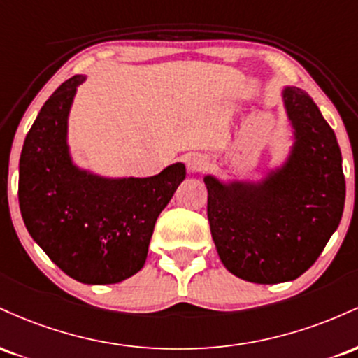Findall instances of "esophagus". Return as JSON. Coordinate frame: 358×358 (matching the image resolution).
Listing matches in <instances>:
<instances>
[{
	"label": "esophagus",
	"mask_w": 358,
	"mask_h": 358,
	"mask_svg": "<svg viewBox=\"0 0 358 358\" xmlns=\"http://www.w3.org/2000/svg\"><path fill=\"white\" fill-rule=\"evenodd\" d=\"M187 166H188V170L195 171V173H196V171H203L205 168L208 166L207 156H203V155H192L190 158H188Z\"/></svg>",
	"instance_id": "esophagus-1"
}]
</instances>
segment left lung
<instances>
[{"label":"left lung","mask_w":358,"mask_h":358,"mask_svg":"<svg viewBox=\"0 0 358 358\" xmlns=\"http://www.w3.org/2000/svg\"><path fill=\"white\" fill-rule=\"evenodd\" d=\"M294 127L285 168L261 185H222L205 176L207 215L220 261L234 276L257 285L293 281L315 264L338 227L345 205L342 153L313 99L286 87Z\"/></svg>","instance_id":"left-lung-1"}]
</instances>
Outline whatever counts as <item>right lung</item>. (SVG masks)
Returning <instances> with one entry per match:
<instances>
[{"mask_svg":"<svg viewBox=\"0 0 358 358\" xmlns=\"http://www.w3.org/2000/svg\"><path fill=\"white\" fill-rule=\"evenodd\" d=\"M82 80H65L28 131L18 202L27 231L67 276L84 285H114L145 266L156 219L185 180V165L124 180L99 178L73 166L67 117Z\"/></svg>","mask_w":358,"mask_h":358,"instance_id":"1","label":"right lung"}]
</instances>
